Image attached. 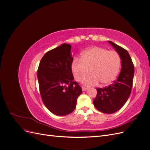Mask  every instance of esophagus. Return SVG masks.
<instances>
[{
	"instance_id": "esophagus-1",
	"label": "esophagus",
	"mask_w": 150,
	"mask_h": 150,
	"mask_svg": "<svg viewBox=\"0 0 150 150\" xmlns=\"http://www.w3.org/2000/svg\"><path fill=\"white\" fill-rule=\"evenodd\" d=\"M88 89V88H86V87H82V90L83 91H86Z\"/></svg>"
}]
</instances>
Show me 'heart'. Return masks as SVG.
Here are the masks:
<instances>
[{
  "label": "heart",
  "instance_id": "b5f03b06",
  "mask_svg": "<svg viewBox=\"0 0 150 150\" xmlns=\"http://www.w3.org/2000/svg\"><path fill=\"white\" fill-rule=\"evenodd\" d=\"M121 57L116 51H108L105 48L94 47L85 51L81 59L74 58L71 64V71L75 79L82 82L89 73L91 74L85 81L88 86L99 83L105 86L114 81L118 74Z\"/></svg>",
  "mask_w": 150,
  "mask_h": 150
}]
</instances>
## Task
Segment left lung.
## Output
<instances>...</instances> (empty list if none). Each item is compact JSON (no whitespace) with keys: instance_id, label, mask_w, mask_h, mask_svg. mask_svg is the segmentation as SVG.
Returning <instances> with one entry per match:
<instances>
[{"instance_id":"obj_1","label":"left lung","mask_w":150,"mask_h":150,"mask_svg":"<svg viewBox=\"0 0 150 150\" xmlns=\"http://www.w3.org/2000/svg\"><path fill=\"white\" fill-rule=\"evenodd\" d=\"M121 59L122 67L117 81L106 86L97 88V95L93 101L97 110L104 113H114L123 106L128 100L133 86L134 64L128 52L114 42L109 41Z\"/></svg>"}]
</instances>
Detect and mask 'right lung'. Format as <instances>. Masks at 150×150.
<instances>
[{
  "instance_id": "1",
  "label": "right lung",
  "mask_w": 150,
  "mask_h": 150,
  "mask_svg": "<svg viewBox=\"0 0 150 150\" xmlns=\"http://www.w3.org/2000/svg\"><path fill=\"white\" fill-rule=\"evenodd\" d=\"M71 46L63 44L47 52L40 61L38 78L43 103L53 114L69 115L74 110L82 89L71 71Z\"/></svg>"
}]
</instances>
